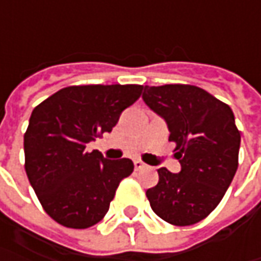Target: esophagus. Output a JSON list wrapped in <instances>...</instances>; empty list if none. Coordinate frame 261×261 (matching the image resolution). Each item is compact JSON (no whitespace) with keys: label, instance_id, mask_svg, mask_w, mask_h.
<instances>
[{"label":"esophagus","instance_id":"34e87169","mask_svg":"<svg viewBox=\"0 0 261 261\" xmlns=\"http://www.w3.org/2000/svg\"><path fill=\"white\" fill-rule=\"evenodd\" d=\"M134 164H135L136 171H139V170H145V168H149V166H148V164H145L144 161H141V160H136Z\"/></svg>","mask_w":261,"mask_h":261}]
</instances>
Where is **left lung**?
I'll return each instance as SVG.
<instances>
[{
  "label": "left lung",
  "mask_w": 261,
  "mask_h": 261,
  "mask_svg": "<svg viewBox=\"0 0 261 261\" xmlns=\"http://www.w3.org/2000/svg\"><path fill=\"white\" fill-rule=\"evenodd\" d=\"M144 101L164 117L181 171L158 168V185L146 190L152 211L175 226L205 219L225 195L237 168L241 135L231 107L189 84L145 86Z\"/></svg>",
  "instance_id": "left-lung-1"
}]
</instances>
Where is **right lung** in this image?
I'll return each instance as SVG.
<instances>
[{"label":"right lung","mask_w":261,"mask_h":261,"mask_svg":"<svg viewBox=\"0 0 261 261\" xmlns=\"http://www.w3.org/2000/svg\"><path fill=\"white\" fill-rule=\"evenodd\" d=\"M144 86L65 87L36 106L24 134V168L45 212L66 228L100 222L119 183L132 174L129 158L106 160L87 144L110 132Z\"/></svg>","instance_id":"right-lung-1"}]
</instances>
